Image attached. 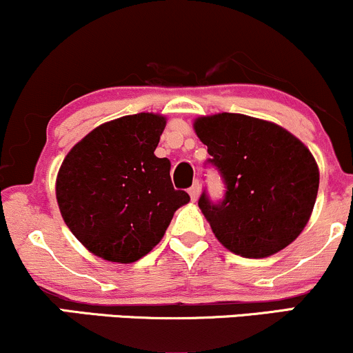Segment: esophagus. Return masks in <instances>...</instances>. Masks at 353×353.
Listing matches in <instances>:
<instances>
[{
  "label": "esophagus",
  "instance_id": "34e87169",
  "mask_svg": "<svg viewBox=\"0 0 353 353\" xmlns=\"http://www.w3.org/2000/svg\"><path fill=\"white\" fill-rule=\"evenodd\" d=\"M189 196H190V199H192V201L199 199V196H201V184H199V181L194 182L192 188L189 189Z\"/></svg>",
  "mask_w": 353,
  "mask_h": 353
}]
</instances>
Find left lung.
<instances>
[{
	"instance_id": "1",
	"label": "left lung",
	"mask_w": 353,
	"mask_h": 353,
	"mask_svg": "<svg viewBox=\"0 0 353 353\" xmlns=\"http://www.w3.org/2000/svg\"><path fill=\"white\" fill-rule=\"evenodd\" d=\"M194 131L228 188L219 204L205 192L199 199L217 241L247 259L292 244L319 192V165L309 148L282 125L234 112L197 117Z\"/></svg>"
}]
</instances>
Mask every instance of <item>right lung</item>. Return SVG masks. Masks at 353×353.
<instances>
[{
	"label": "right lung",
	"mask_w": 353,
	"mask_h": 353,
	"mask_svg": "<svg viewBox=\"0 0 353 353\" xmlns=\"http://www.w3.org/2000/svg\"><path fill=\"white\" fill-rule=\"evenodd\" d=\"M164 128L165 117L154 112L109 121L72 145L61 164V216L81 244L104 261H139L190 201L174 189L171 161L154 154Z\"/></svg>",
	"instance_id": "1"
}]
</instances>
